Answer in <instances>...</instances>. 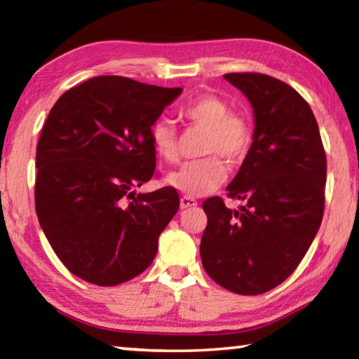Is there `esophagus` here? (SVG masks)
<instances>
[{
    "label": "esophagus",
    "instance_id": "obj_1",
    "mask_svg": "<svg viewBox=\"0 0 359 359\" xmlns=\"http://www.w3.org/2000/svg\"><path fill=\"white\" fill-rule=\"evenodd\" d=\"M196 205H198L196 199L188 198V196L180 198V209H191V208H196Z\"/></svg>",
    "mask_w": 359,
    "mask_h": 359
}]
</instances>
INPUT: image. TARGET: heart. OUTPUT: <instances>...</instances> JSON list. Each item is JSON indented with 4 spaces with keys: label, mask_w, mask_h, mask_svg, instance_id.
I'll return each instance as SVG.
<instances>
[{
    "label": "heart",
    "mask_w": 359,
    "mask_h": 359,
    "mask_svg": "<svg viewBox=\"0 0 359 359\" xmlns=\"http://www.w3.org/2000/svg\"><path fill=\"white\" fill-rule=\"evenodd\" d=\"M179 117L190 126L204 128L203 154H214L188 161L169 174L168 182L188 198L215 191L226 180V168L217 154L229 165H238L252 144L250 125L244 117L231 114V107L215 95H199L179 109ZM150 142L156 155L166 163L179 160V135L166 118H158L150 126Z\"/></svg>",
    "instance_id": "obj_1"
}]
</instances>
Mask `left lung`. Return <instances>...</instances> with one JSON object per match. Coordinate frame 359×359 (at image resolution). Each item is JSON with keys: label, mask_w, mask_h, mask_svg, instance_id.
Segmentation results:
<instances>
[{"label": "left lung", "mask_w": 359, "mask_h": 359, "mask_svg": "<svg viewBox=\"0 0 359 359\" xmlns=\"http://www.w3.org/2000/svg\"><path fill=\"white\" fill-rule=\"evenodd\" d=\"M224 79L253 106V142L228 198L205 199L199 253L205 272L236 294L266 293L293 274L325 212L326 154L311 106L288 83L259 72Z\"/></svg>", "instance_id": "left-lung-1"}]
</instances>
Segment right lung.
Listing matches in <instances>:
<instances>
[{"mask_svg": "<svg viewBox=\"0 0 359 359\" xmlns=\"http://www.w3.org/2000/svg\"><path fill=\"white\" fill-rule=\"evenodd\" d=\"M182 88L121 76L60 96L36 147L34 205L48 244L82 280L114 287L144 272L179 210L172 187L135 194L155 175L150 126Z\"/></svg>", "mask_w": 359, "mask_h": 359, "instance_id": "add662e5", "label": "right lung"}]
</instances>
